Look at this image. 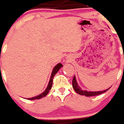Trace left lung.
<instances>
[{"instance_id": "1", "label": "left lung", "mask_w": 124, "mask_h": 124, "mask_svg": "<svg viewBox=\"0 0 124 124\" xmlns=\"http://www.w3.org/2000/svg\"><path fill=\"white\" fill-rule=\"evenodd\" d=\"M72 87H73L74 90L78 93V94L80 95H84L85 96H96V95H99L100 94L106 92V91L108 90L111 87L109 88L104 90L102 91H97V92H92V91H87L85 90H82L80 86H79L77 80H76V76H74V78L72 79Z\"/></svg>"}]
</instances>
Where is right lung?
I'll list each match as a JSON object with an SVG mask.
<instances>
[{
	"label": "right lung",
	"instance_id": "obj_1",
	"mask_svg": "<svg viewBox=\"0 0 124 124\" xmlns=\"http://www.w3.org/2000/svg\"><path fill=\"white\" fill-rule=\"evenodd\" d=\"M62 67H63V64L60 63H58V64H56V65L53 68V71H52V74H51V76H50V79L49 82H48V85H47V87H46V89L44 90V92H42V93L40 94V95H37V96H34V97L32 98H27V99L29 100H35L40 99V98H42L46 96V95L48 93V92H49V91L51 90V88H52V84H53V78H54V75L57 73L58 71L59 70L61 69V68H62Z\"/></svg>",
	"mask_w": 124,
	"mask_h": 124
}]
</instances>
